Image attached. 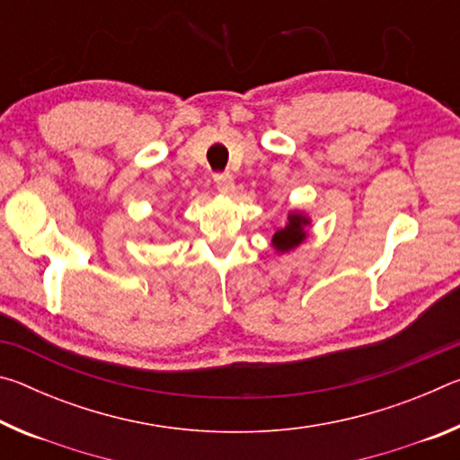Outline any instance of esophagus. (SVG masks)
<instances>
[{"label": "esophagus", "mask_w": 460, "mask_h": 460, "mask_svg": "<svg viewBox=\"0 0 460 460\" xmlns=\"http://www.w3.org/2000/svg\"><path fill=\"white\" fill-rule=\"evenodd\" d=\"M215 184H217V190L221 194H231L235 190V182H233V176L229 172L215 174Z\"/></svg>", "instance_id": "1"}]
</instances>
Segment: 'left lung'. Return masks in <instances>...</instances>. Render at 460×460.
Masks as SVG:
<instances>
[{"mask_svg": "<svg viewBox=\"0 0 460 460\" xmlns=\"http://www.w3.org/2000/svg\"><path fill=\"white\" fill-rule=\"evenodd\" d=\"M310 225V219L306 215H302L298 211L288 213V223L286 227L278 229L271 237V245H274L276 252L284 253L290 252V249L298 247L302 241L306 239V227Z\"/></svg>", "mask_w": 460, "mask_h": 460, "instance_id": "left-lung-1", "label": "left lung"}]
</instances>
